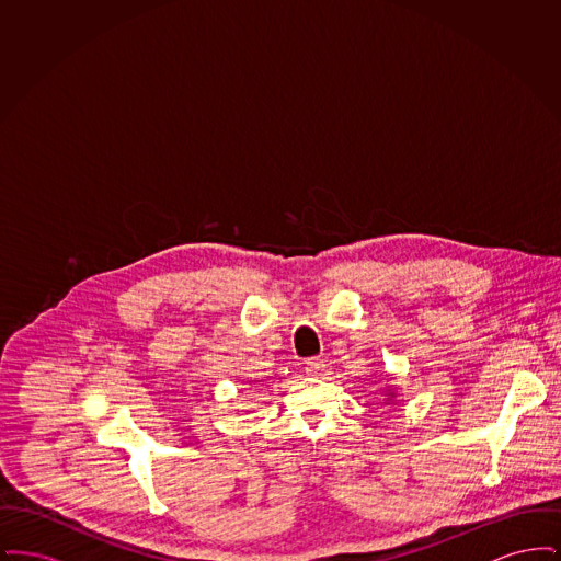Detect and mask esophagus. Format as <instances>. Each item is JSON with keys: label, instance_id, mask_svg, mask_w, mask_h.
<instances>
[{"label": "esophagus", "instance_id": "1", "mask_svg": "<svg viewBox=\"0 0 561 561\" xmlns=\"http://www.w3.org/2000/svg\"><path fill=\"white\" fill-rule=\"evenodd\" d=\"M305 370H307V374H311V376H321V374L325 373V362L321 357H311V359H307Z\"/></svg>", "mask_w": 561, "mask_h": 561}]
</instances>
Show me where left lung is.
<instances>
[{"mask_svg": "<svg viewBox=\"0 0 561 561\" xmlns=\"http://www.w3.org/2000/svg\"><path fill=\"white\" fill-rule=\"evenodd\" d=\"M391 396H393V393H391Z\"/></svg>", "mask_w": 561, "mask_h": 561, "instance_id": "8db88e82", "label": "left lung"}]
</instances>
